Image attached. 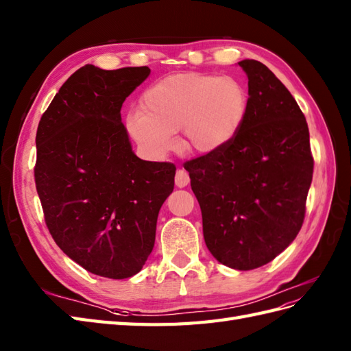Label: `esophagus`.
<instances>
[{"label":"esophagus","instance_id":"1","mask_svg":"<svg viewBox=\"0 0 351 351\" xmlns=\"http://www.w3.org/2000/svg\"><path fill=\"white\" fill-rule=\"evenodd\" d=\"M189 182H191V177H189V174L186 173L184 169H177V173H176V186L177 187H180V189H183V187H186L187 184H189Z\"/></svg>","mask_w":351,"mask_h":351}]
</instances>
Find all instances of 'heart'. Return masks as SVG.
Here are the masks:
<instances>
[{"label":"heart","mask_w":351,"mask_h":351,"mask_svg":"<svg viewBox=\"0 0 351 351\" xmlns=\"http://www.w3.org/2000/svg\"><path fill=\"white\" fill-rule=\"evenodd\" d=\"M143 108L125 116L131 138L152 159H165L182 131L186 150L211 155L234 141L249 113V92L234 75L177 73L144 90Z\"/></svg>","instance_id":"obj_1"}]
</instances>
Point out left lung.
Instances as JSON below:
<instances>
[{"instance_id":"left-lung-1","label":"left lung","mask_w":351,"mask_h":351,"mask_svg":"<svg viewBox=\"0 0 351 351\" xmlns=\"http://www.w3.org/2000/svg\"><path fill=\"white\" fill-rule=\"evenodd\" d=\"M238 65L249 79L243 128L225 149L184 168L210 253L229 268L249 271L296 238L314 162L308 125L292 93L262 62L244 59Z\"/></svg>"}]
</instances>
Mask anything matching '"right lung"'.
<instances>
[{"mask_svg": "<svg viewBox=\"0 0 351 351\" xmlns=\"http://www.w3.org/2000/svg\"><path fill=\"white\" fill-rule=\"evenodd\" d=\"M149 66L79 68L41 116L36 184L46 225L68 258L95 276H135L155 245L176 167L135 155L123 101Z\"/></svg>", "mask_w": 351, "mask_h": 351, "instance_id": "1", "label": "right lung"}]
</instances>
